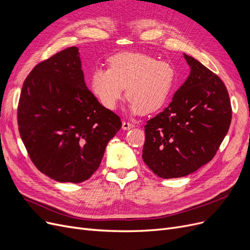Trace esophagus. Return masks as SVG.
<instances>
[{"mask_svg": "<svg viewBox=\"0 0 250 250\" xmlns=\"http://www.w3.org/2000/svg\"><path fill=\"white\" fill-rule=\"evenodd\" d=\"M134 126H135L134 124L130 123V122H128V121H124V122L122 123V129H124V130H129V129L133 128Z\"/></svg>", "mask_w": 250, "mask_h": 250, "instance_id": "esophagus-1", "label": "esophagus"}]
</instances>
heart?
I'll use <instances>...</instances> for the list:
<instances>
[{"mask_svg":"<svg viewBox=\"0 0 250 250\" xmlns=\"http://www.w3.org/2000/svg\"><path fill=\"white\" fill-rule=\"evenodd\" d=\"M176 82V71L167 62L140 53H119L109 59V68H97L89 87L105 109L114 110L123 97L132 114H149L167 102Z\"/></svg>","mask_w":250,"mask_h":250,"instance_id":"heart-1","label":"heart"}]
</instances>
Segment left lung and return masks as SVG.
<instances>
[{
  "label": "left lung",
  "mask_w": 250,
  "mask_h": 250,
  "mask_svg": "<svg viewBox=\"0 0 250 250\" xmlns=\"http://www.w3.org/2000/svg\"><path fill=\"white\" fill-rule=\"evenodd\" d=\"M190 74L163 112L145 126L142 159L163 179L184 177L215 157L232 119L224 82L184 54Z\"/></svg>",
  "instance_id": "left-lung-1"
}]
</instances>
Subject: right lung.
Listing matches in <instances>:
<instances>
[{
  "instance_id": "right-lung-1",
  "label": "right lung",
  "mask_w": 250,
  "mask_h": 250,
  "mask_svg": "<svg viewBox=\"0 0 250 250\" xmlns=\"http://www.w3.org/2000/svg\"><path fill=\"white\" fill-rule=\"evenodd\" d=\"M17 118L35 167L70 183L85 181L98 170L106 145L122 125L86 87L76 46L32 69L23 83Z\"/></svg>"
}]
</instances>
